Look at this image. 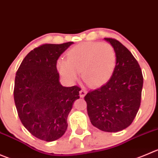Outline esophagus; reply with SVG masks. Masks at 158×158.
Listing matches in <instances>:
<instances>
[{
    "instance_id": "1",
    "label": "esophagus",
    "mask_w": 158,
    "mask_h": 158,
    "mask_svg": "<svg viewBox=\"0 0 158 158\" xmlns=\"http://www.w3.org/2000/svg\"><path fill=\"white\" fill-rule=\"evenodd\" d=\"M85 94H86V90L84 89H82L79 91V96H80L81 98H83L84 96H85Z\"/></svg>"
}]
</instances>
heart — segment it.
<instances>
[{"label": "heart", "mask_w": 158, "mask_h": 158, "mask_svg": "<svg viewBox=\"0 0 158 158\" xmlns=\"http://www.w3.org/2000/svg\"><path fill=\"white\" fill-rule=\"evenodd\" d=\"M116 64V52L110 44L84 42L72 48L67 54V59H59L57 69L69 82L77 80L81 72L87 85L98 87L108 82Z\"/></svg>", "instance_id": "1"}]
</instances>
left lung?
I'll return each mask as SVG.
<instances>
[{"label": "left lung", "mask_w": 158, "mask_h": 158, "mask_svg": "<svg viewBox=\"0 0 158 158\" xmlns=\"http://www.w3.org/2000/svg\"><path fill=\"white\" fill-rule=\"evenodd\" d=\"M116 55L110 80L85 96L90 122L105 132H118L130 126L140 106L143 75L132 53L113 38H104Z\"/></svg>", "instance_id": "8db88e82"}]
</instances>
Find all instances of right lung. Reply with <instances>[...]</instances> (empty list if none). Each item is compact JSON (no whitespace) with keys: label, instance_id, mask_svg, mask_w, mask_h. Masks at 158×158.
<instances>
[{"label":"right lung","instance_id":"1","mask_svg":"<svg viewBox=\"0 0 158 158\" xmlns=\"http://www.w3.org/2000/svg\"><path fill=\"white\" fill-rule=\"evenodd\" d=\"M73 44H45L34 48L16 73L14 98L18 116L40 140L54 141L65 134L69 113L79 98L81 89L63 86L56 68L59 56Z\"/></svg>","mask_w":158,"mask_h":158}]
</instances>
